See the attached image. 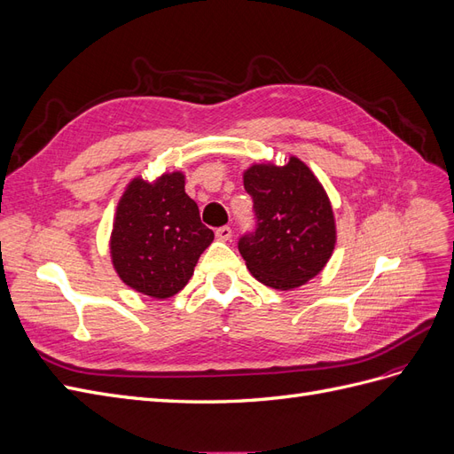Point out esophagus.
Segmentation results:
<instances>
[{
  "label": "esophagus",
  "instance_id": "1",
  "mask_svg": "<svg viewBox=\"0 0 454 454\" xmlns=\"http://www.w3.org/2000/svg\"><path fill=\"white\" fill-rule=\"evenodd\" d=\"M231 237H232V231H231L229 225H223V227L215 229V239H217V240L227 242V240H231Z\"/></svg>",
  "mask_w": 454,
  "mask_h": 454
}]
</instances>
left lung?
<instances>
[{
	"mask_svg": "<svg viewBox=\"0 0 454 454\" xmlns=\"http://www.w3.org/2000/svg\"><path fill=\"white\" fill-rule=\"evenodd\" d=\"M244 189L254 200L257 227L239 240L254 277L274 290H294L318 274L337 242L332 202L303 160L284 167L252 164Z\"/></svg>",
	"mask_w": 454,
	"mask_h": 454,
	"instance_id": "8db88e82",
	"label": "left lung"
}]
</instances>
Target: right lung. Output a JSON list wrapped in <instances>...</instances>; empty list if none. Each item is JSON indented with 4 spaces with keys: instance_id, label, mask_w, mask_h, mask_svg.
Instances as JSON below:
<instances>
[{
    "instance_id": "obj_1",
    "label": "right lung",
    "mask_w": 454,
    "mask_h": 454,
    "mask_svg": "<svg viewBox=\"0 0 454 454\" xmlns=\"http://www.w3.org/2000/svg\"><path fill=\"white\" fill-rule=\"evenodd\" d=\"M214 232L200 222L199 206L185 193L182 172L155 182L134 177L114 219L112 263L132 290L167 299L184 290Z\"/></svg>"
}]
</instances>
